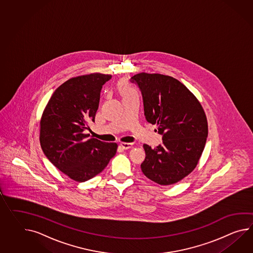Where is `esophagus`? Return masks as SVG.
Segmentation results:
<instances>
[{"instance_id":"obj_1","label":"esophagus","mask_w":253,"mask_h":253,"mask_svg":"<svg viewBox=\"0 0 253 253\" xmlns=\"http://www.w3.org/2000/svg\"><path fill=\"white\" fill-rule=\"evenodd\" d=\"M132 145H133V143H129V142H122L121 144H120V147L122 149H124V150H128V149H130L132 147Z\"/></svg>"}]
</instances>
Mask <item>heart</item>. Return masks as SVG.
<instances>
[{
  "label": "heart",
  "mask_w": 253,
  "mask_h": 253,
  "mask_svg": "<svg viewBox=\"0 0 253 253\" xmlns=\"http://www.w3.org/2000/svg\"><path fill=\"white\" fill-rule=\"evenodd\" d=\"M119 91L121 93V96L123 99H127L130 97L138 96V92L135 88L130 86L127 81H123L119 83Z\"/></svg>",
  "instance_id": "b5f03b06"
}]
</instances>
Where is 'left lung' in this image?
<instances>
[{"label": "left lung", "mask_w": 253, "mask_h": 253, "mask_svg": "<svg viewBox=\"0 0 253 253\" xmlns=\"http://www.w3.org/2000/svg\"><path fill=\"white\" fill-rule=\"evenodd\" d=\"M129 81L141 90L146 121L157 125L163 138L155 148L143 145L142 172L159 185L174 184L195 169L203 153L209 132L203 108L172 77L140 73Z\"/></svg>", "instance_id": "1"}]
</instances>
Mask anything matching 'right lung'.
I'll return each instance as SVG.
<instances>
[{"label":"right lung","mask_w":253,"mask_h":253,"mask_svg":"<svg viewBox=\"0 0 253 253\" xmlns=\"http://www.w3.org/2000/svg\"><path fill=\"white\" fill-rule=\"evenodd\" d=\"M111 76L96 73L70 79L50 98L40 123V143L46 158L70 178L85 182L101 172L117 151L115 142L88 138L102 86Z\"/></svg>","instance_id":"obj_1"}]
</instances>
